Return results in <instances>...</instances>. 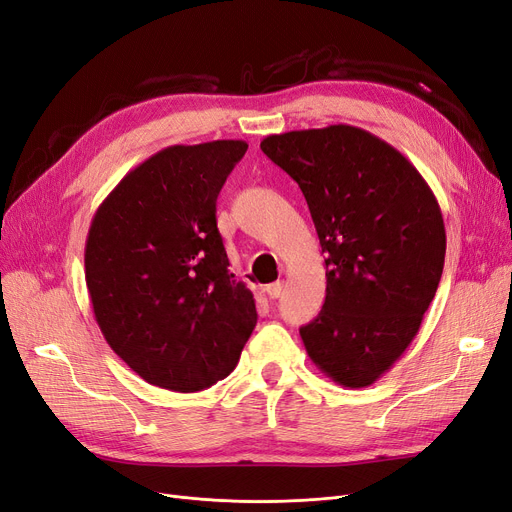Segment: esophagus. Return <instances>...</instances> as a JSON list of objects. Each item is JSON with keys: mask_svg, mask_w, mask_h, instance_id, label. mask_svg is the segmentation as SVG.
I'll list each match as a JSON object with an SVG mask.
<instances>
[{"mask_svg": "<svg viewBox=\"0 0 512 512\" xmlns=\"http://www.w3.org/2000/svg\"><path fill=\"white\" fill-rule=\"evenodd\" d=\"M282 289H285V282L276 280V282H272V285H268V287H266V293H268V297H270V299H276V297H280V295H282Z\"/></svg>", "mask_w": 512, "mask_h": 512, "instance_id": "1", "label": "esophagus"}]
</instances>
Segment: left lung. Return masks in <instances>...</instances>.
<instances>
[{
	"label": "left lung",
	"instance_id": "left-lung-1",
	"mask_svg": "<svg viewBox=\"0 0 512 512\" xmlns=\"http://www.w3.org/2000/svg\"><path fill=\"white\" fill-rule=\"evenodd\" d=\"M261 149L304 192L327 255L325 306L299 329L306 352L339 386H371L418 335L437 293L441 206L418 168L363 128L291 130Z\"/></svg>",
	"mask_w": 512,
	"mask_h": 512
}]
</instances>
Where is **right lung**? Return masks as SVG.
Listing matches in <instances>:
<instances>
[{
  "label": "right lung",
  "mask_w": 512,
  "mask_h": 512,
  "mask_svg": "<svg viewBox=\"0 0 512 512\" xmlns=\"http://www.w3.org/2000/svg\"><path fill=\"white\" fill-rule=\"evenodd\" d=\"M246 141L170 145L111 189L92 217L84 268L105 342L151 386L196 392L223 380L257 325L230 272L217 196Z\"/></svg>",
  "instance_id": "right-lung-1"
}]
</instances>
